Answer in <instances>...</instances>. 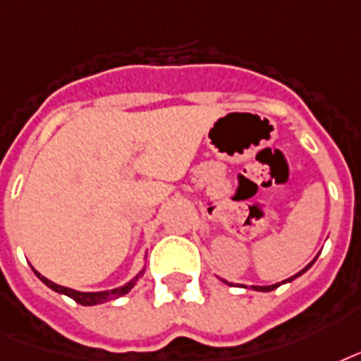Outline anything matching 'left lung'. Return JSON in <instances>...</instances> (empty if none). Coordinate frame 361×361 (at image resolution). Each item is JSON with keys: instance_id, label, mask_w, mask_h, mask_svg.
<instances>
[{"instance_id": "obj_1", "label": "left lung", "mask_w": 361, "mask_h": 361, "mask_svg": "<svg viewBox=\"0 0 361 361\" xmlns=\"http://www.w3.org/2000/svg\"><path fill=\"white\" fill-rule=\"evenodd\" d=\"M312 264H314V259H312L311 264L307 265L305 269H301L300 273H298V275L290 276L288 281H282V282H292V281H294V279H298V276H300V275H303V273H305V271L309 269V267H311ZM224 282H226V284H230V282H228V281H224ZM279 286H281V282H276V284H271V286H252V290H258V292H271V290H275V288H279Z\"/></svg>"}]
</instances>
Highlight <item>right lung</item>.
Masks as SVG:
<instances>
[{
	"mask_svg": "<svg viewBox=\"0 0 361 361\" xmlns=\"http://www.w3.org/2000/svg\"><path fill=\"white\" fill-rule=\"evenodd\" d=\"M33 273H35V275L41 279V282H44V284H47L50 290H54V292H58V294H66L67 298H71V300H75L77 303H80V305H99V303H105V301H113V300H116V298H120V295L128 294L131 288L135 286V282L141 279L142 273H145V269L139 271V273H137V275L133 276L130 282H126L124 286L114 288V290H105V292H77V290H71V288L60 286V284H56V282L49 281L47 276H43L41 273H37L35 269H33Z\"/></svg>",
	"mask_w": 361,
	"mask_h": 361,
	"instance_id": "right-lung-1",
	"label": "right lung"
}]
</instances>
